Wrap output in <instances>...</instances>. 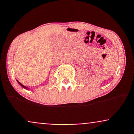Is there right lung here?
Segmentation results:
<instances>
[{
    "label": "right lung",
    "instance_id": "obj_1",
    "mask_svg": "<svg viewBox=\"0 0 134 134\" xmlns=\"http://www.w3.org/2000/svg\"><path fill=\"white\" fill-rule=\"evenodd\" d=\"M17 80L18 83H19V85H21L22 87H23V88H24V89H25V90H30V89H29V88H27V87H25V86H24V85H23V84H22V83H21V82H19V81H18V80Z\"/></svg>",
    "mask_w": 134,
    "mask_h": 134
}]
</instances>
